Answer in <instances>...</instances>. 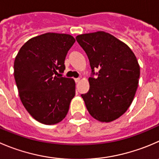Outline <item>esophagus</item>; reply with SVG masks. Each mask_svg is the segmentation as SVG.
Listing matches in <instances>:
<instances>
[{
    "instance_id": "1",
    "label": "esophagus",
    "mask_w": 159,
    "mask_h": 159,
    "mask_svg": "<svg viewBox=\"0 0 159 159\" xmlns=\"http://www.w3.org/2000/svg\"><path fill=\"white\" fill-rule=\"evenodd\" d=\"M75 82H76V83H78V82H79L80 81H81V78H75Z\"/></svg>"
}]
</instances>
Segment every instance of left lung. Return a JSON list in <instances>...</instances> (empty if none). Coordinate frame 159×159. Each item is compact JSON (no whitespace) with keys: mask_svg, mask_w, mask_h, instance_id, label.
Wrapping results in <instances>:
<instances>
[{"mask_svg":"<svg viewBox=\"0 0 159 159\" xmlns=\"http://www.w3.org/2000/svg\"><path fill=\"white\" fill-rule=\"evenodd\" d=\"M87 54L92 68L89 90L82 94L93 118L109 123L130 107L139 82L140 66L130 47L107 32L98 31L76 37ZM97 68L98 73H94ZM94 74L98 78L94 79Z\"/></svg>","mask_w":159,"mask_h":159,"instance_id":"left-lung-1","label":"left lung"}]
</instances>
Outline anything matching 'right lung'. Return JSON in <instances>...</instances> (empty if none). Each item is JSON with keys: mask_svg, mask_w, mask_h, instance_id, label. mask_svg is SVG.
Returning <instances> with one entry per match:
<instances>
[{"mask_svg": "<svg viewBox=\"0 0 159 159\" xmlns=\"http://www.w3.org/2000/svg\"><path fill=\"white\" fill-rule=\"evenodd\" d=\"M75 39L47 32L28 40L15 57L14 76L23 106L35 120L53 125L65 118L75 95L73 78L61 77Z\"/></svg>", "mask_w": 159, "mask_h": 159, "instance_id": "1", "label": "right lung"}]
</instances>
